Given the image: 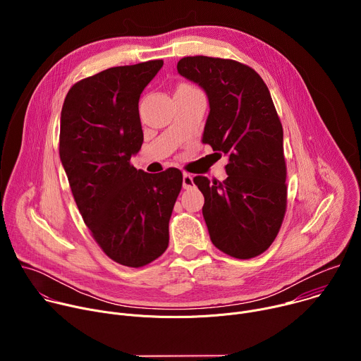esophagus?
Segmentation results:
<instances>
[{"mask_svg": "<svg viewBox=\"0 0 361 361\" xmlns=\"http://www.w3.org/2000/svg\"><path fill=\"white\" fill-rule=\"evenodd\" d=\"M192 185H194L192 176L188 174V173H184V174H183V187H184V188H191Z\"/></svg>", "mask_w": 361, "mask_h": 361, "instance_id": "1", "label": "esophagus"}]
</instances>
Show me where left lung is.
<instances>
[{
  "label": "left lung",
  "instance_id": "obj_1",
  "mask_svg": "<svg viewBox=\"0 0 361 361\" xmlns=\"http://www.w3.org/2000/svg\"><path fill=\"white\" fill-rule=\"evenodd\" d=\"M180 75L209 97L202 142L228 157L227 178L194 177L213 244L240 260L264 252L287 207L283 127L270 91L251 67L234 60L184 57Z\"/></svg>",
  "mask_w": 361,
  "mask_h": 361
}]
</instances>
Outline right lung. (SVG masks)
I'll use <instances>...</instances> for the list:
<instances>
[{"mask_svg": "<svg viewBox=\"0 0 361 361\" xmlns=\"http://www.w3.org/2000/svg\"><path fill=\"white\" fill-rule=\"evenodd\" d=\"M163 60L113 67L75 82L63 104L60 159L91 235L111 260L149 264L169 247V221L183 174H148L131 166L144 135L142 90Z\"/></svg>", "mask_w": 361, "mask_h": 361, "instance_id": "right-lung-1", "label": "right lung"}]
</instances>
